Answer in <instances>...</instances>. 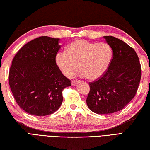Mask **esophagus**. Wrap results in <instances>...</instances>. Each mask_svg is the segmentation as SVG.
<instances>
[{"label": "esophagus", "instance_id": "34e87169", "mask_svg": "<svg viewBox=\"0 0 150 150\" xmlns=\"http://www.w3.org/2000/svg\"><path fill=\"white\" fill-rule=\"evenodd\" d=\"M79 83V81L77 80H73L72 81H71V85H73V86H75V85H76L77 84V83Z\"/></svg>", "mask_w": 150, "mask_h": 150}]
</instances>
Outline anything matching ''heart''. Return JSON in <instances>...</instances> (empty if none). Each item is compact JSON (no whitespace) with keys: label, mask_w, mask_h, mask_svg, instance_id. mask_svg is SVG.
I'll list each match as a JSON object with an SVG mask.
<instances>
[{"label":"heart","mask_w":150,"mask_h":150,"mask_svg":"<svg viewBox=\"0 0 150 150\" xmlns=\"http://www.w3.org/2000/svg\"><path fill=\"white\" fill-rule=\"evenodd\" d=\"M112 57V51L106 43L96 44L85 40H78L71 43L66 52L58 53L55 62L66 77H73L79 65L80 75L95 80L107 71Z\"/></svg>","instance_id":"heart-1"}]
</instances>
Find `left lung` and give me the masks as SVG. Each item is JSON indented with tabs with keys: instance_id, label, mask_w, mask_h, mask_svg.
Listing matches in <instances>:
<instances>
[{
	"instance_id": "obj_1",
	"label": "left lung",
	"mask_w": 150,
	"mask_h": 150,
	"mask_svg": "<svg viewBox=\"0 0 150 150\" xmlns=\"http://www.w3.org/2000/svg\"><path fill=\"white\" fill-rule=\"evenodd\" d=\"M113 52L105 74L89 83L87 105L91 111L106 115L120 111L135 96L141 79V65L132 47L115 37L104 36Z\"/></svg>"
}]
</instances>
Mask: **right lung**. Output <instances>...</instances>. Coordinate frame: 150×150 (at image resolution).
Masks as SVG:
<instances>
[{"instance_id": "right-lung-1", "label": "right lung", "mask_w": 150, "mask_h": 150, "mask_svg": "<svg viewBox=\"0 0 150 150\" xmlns=\"http://www.w3.org/2000/svg\"><path fill=\"white\" fill-rule=\"evenodd\" d=\"M59 38L41 36L20 48L12 60L9 85L18 105L38 116L51 115L63 102L62 91L71 81L61 71L55 57Z\"/></svg>"}]
</instances>
